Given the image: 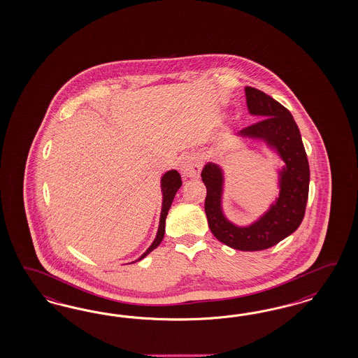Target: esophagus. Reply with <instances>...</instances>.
Instances as JSON below:
<instances>
[{
	"label": "esophagus",
	"mask_w": 358,
	"mask_h": 358,
	"mask_svg": "<svg viewBox=\"0 0 358 358\" xmlns=\"http://www.w3.org/2000/svg\"><path fill=\"white\" fill-rule=\"evenodd\" d=\"M178 169L185 177H198L202 171V163L196 155H187L180 160Z\"/></svg>",
	"instance_id": "esophagus-1"
}]
</instances>
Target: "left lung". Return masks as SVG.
Here are the masks:
<instances>
[{"mask_svg":"<svg viewBox=\"0 0 358 358\" xmlns=\"http://www.w3.org/2000/svg\"><path fill=\"white\" fill-rule=\"evenodd\" d=\"M245 97L250 115L261 120L240 131L238 136L264 141L283 162L278 171V196L252 224L238 226L223 213V169L217 164L207 163L201 177L206 185L205 211L211 232L228 247L250 252L271 248L301 226L308 198L310 166L290 111L255 87H245Z\"/></svg>","mask_w":358,"mask_h":358,"instance_id":"left-lung-1","label":"left lung"}]
</instances>
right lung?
Instances as JSON below:
<instances>
[{"instance_id":"obj_1","label":"right lung","mask_w":358,"mask_h":358,"mask_svg":"<svg viewBox=\"0 0 358 358\" xmlns=\"http://www.w3.org/2000/svg\"><path fill=\"white\" fill-rule=\"evenodd\" d=\"M162 193H163V203H162V214H160V224H159V229L156 234V238L153 240L150 248L145 250L141 257L136 261H141L148 255L151 253L152 250L157 248L160 245V243L163 241L164 234H165V219L168 215V211L172 206L173 202L174 195L177 193V190L181 187L182 181H181V176L177 171H168L166 173L164 174L162 177Z\"/></svg>"}]
</instances>
